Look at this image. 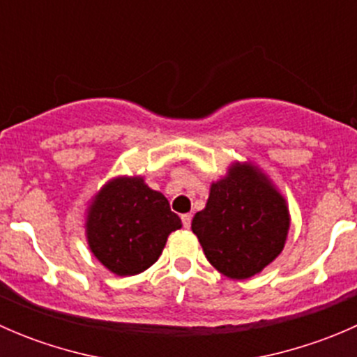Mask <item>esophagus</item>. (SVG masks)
Listing matches in <instances>:
<instances>
[{"mask_svg": "<svg viewBox=\"0 0 357 357\" xmlns=\"http://www.w3.org/2000/svg\"><path fill=\"white\" fill-rule=\"evenodd\" d=\"M181 221H183V226H185V228H190V225H192V214H183Z\"/></svg>", "mask_w": 357, "mask_h": 357, "instance_id": "34e87169", "label": "esophagus"}]
</instances>
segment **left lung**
Returning a JSON list of instances; mask_svg holds the SVG:
<instances>
[{"label": "left lung", "instance_id": "1", "mask_svg": "<svg viewBox=\"0 0 357 357\" xmlns=\"http://www.w3.org/2000/svg\"><path fill=\"white\" fill-rule=\"evenodd\" d=\"M289 229L285 197L250 162H235L212 183L205 208L192 221L207 261L231 280H247L271 264Z\"/></svg>", "mask_w": 357, "mask_h": 357}]
</instances>
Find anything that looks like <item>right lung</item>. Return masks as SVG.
Wrapping results in <instances>:
<instances>
[{"label": "right lung", "mask_w": 357, "mask_h": 357, "mask_svg": "<svg viewBox=\"0 0 357 357\" xmlns=\"http://www.w3.org/2000/svg\"><path fill=\"white\" fill-rule=\"evenodd\" d=\"M84 226L93 255L114 275L132 276L155 264L181 219L142 176H119L93 197Z\"/></svg>", "instance_id": "add662e5"}]
</instances>
